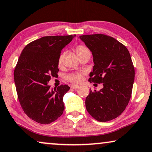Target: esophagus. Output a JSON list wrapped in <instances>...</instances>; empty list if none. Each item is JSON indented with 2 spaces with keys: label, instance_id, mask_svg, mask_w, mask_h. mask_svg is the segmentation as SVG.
<instances>
[{
  "label": "esophagus",
  "instance_id": "obj_1",
  "mask_svg": "<svg viewBox=\"0 0 152 152\" xmlns=\"http://www.w3.org/2000/svg\"><path fill=\"white\" fill-rule=\"evenodd\" d=\"M71 88L72 89H74V90H77V89L79 88V86H75V85H73V86H71Z\"/></svg>",
  "mask_w": 152,
  "mask_h": 152
}]
</instances>
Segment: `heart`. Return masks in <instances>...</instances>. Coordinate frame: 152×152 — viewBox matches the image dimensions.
Segmentation results:
<instances>
[{
  "label": "heart",
  "instance_id": "1",
  "mask_svg": "<svg viewBox=\"0 0 152 152\" xmlns=\"http://www.w3.org/2000/svg\"><path fill=\"white\" fill-rule=\"evenodd\" d=\"M76 53L77 56L80 58V59L84 56L90 55V51L88 49V48L86 46L83 44H79L76 47ZM64 53H62L59 56L58 60V64L59 66H62V64H63V60H64ZM84 74L83 73L81 72H73L70 73V74H67L66 76V80L70 83H80L83 80Z\"/></svg>",
  "mask_w": 152,
  "mask_h": 152
}]
</instances>
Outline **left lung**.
<instances>
[{
	"label": "left lung",
	"mask_w": 152,
	"mask_h": 152,
	"mask_svg": "<svg viewBox=\"0 0 152 152\" xmlns=\"http://www.w3.org/2000/svg\"><path fill=\"white\" fill-rule=\"evenodd\" d=\"M93 55L94 65L89 81L103 83L100 91L90 90L86 107L99 122L112 120L126 109L132 94L135 69L124 44L104 34L80 35Z\"/></svg>",
	"instance_id": "left-lung-1"
}]
</instances>
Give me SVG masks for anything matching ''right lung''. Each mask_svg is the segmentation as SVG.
Segmentation results:
<instances>
[{"instance_id":"1","label":"right lung","mask_w":152,"mask_h":152,"mask_svg":"<svg viewBox=\"0 0 152 152\" xmlns=\"http://www.w3.org/2000/svg\"><path fill=\"white\" fill-rule=\"evenodd\" d=\"M76 35L46 36L27 44L22 50L14 72L20 105L28 117L48 124L63 113V96L67 85L53 90L48 86L58 73V60L62 48Z\"/></svg>"}]
</instances>
